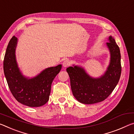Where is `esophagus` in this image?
I'll use <instances>...</instances> for the list:
<instances>
[{
	"label": "esophagus",
	"instance_id": "esophagus-1",
	"mask_svg": "<svg viewBox=\"0 0 134 134\" xmlns=\"http://www.w3.org/2000/svg\"><path fill=\"white\" fill-rule=\"evenodd\" d=\"M70 65V61L68 60V59H65L63 61V65L64 67H67Z\"/></svg>",
	"mask_w": 134,
	"mask_h": 134
}]
</instances>
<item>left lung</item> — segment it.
I'll return each instance as SVG.
<instances>
[{
    "instance_id": "1",
    "label": "left lung",
    "mask_w": 134,
    "mask_h": 134,
    "mask_svg": "<svg viewBox=\"0 0 134 134\" xmlns=\"http://www.w3.org/2000/svg\"><path fill=\"white\" fill-rule=\"evenodd\" d=\"M106 43L110 63L105 71L98 77H93L80 65H73L66 69L71 91L77 100L85 104H92L105 99L118 85L121 75L120 52L114 37L110 36Z\"/></svg>"
}]
</instances>
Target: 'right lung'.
<instances>
[{"instance_id": "1", "label": "right lung", "mask_w": 134, "mask_h": 134, "mask_svg": "<svg viewBox=\"0 0 134 134\" xmlns=\"http://www.w3.org/2000/svg\"><path fill=\"white\" fill-rule=\"evenodd\" d=\"M18 39L13 36L8 43L3 61V70L10 92L22 104L37 107L47 103L52 82L62 65L46 68L33 77H26L21 71L16 59Z\"/></svg>"}]
</instances>
